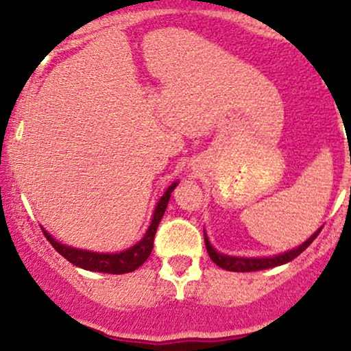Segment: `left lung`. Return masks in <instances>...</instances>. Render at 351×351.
Returning <instances> with one entry per match:
<instances>
[{
    "label": "left lung",
    "instance_id": "left-lung-1",
    "mask_svg": "<svg viewBox=\"0 0 351 351\" xmlns=\"http://www.w3.org/2000/svg\"><path fill=\"white\" fill-rule=\"evenodd\" d=\"M319 232H322V230H318L317 233L311 234L305 243L300 245L298 248L290 250V252L282 253V255L278 256H269V258H238V256L221 255V253H218L217 250L210 245L206 234H205V245H206L208 255H210L211 260H213V263H217L219 268L228 269V271H260V269L280 267V265H285L288 263V261H291L293 258L298 256L300 253L305 252L308 246L311 245V241L318 237Z\"/></svg>",
    "mask_w": 351,
    "mask_h": 351
}]
</instances>
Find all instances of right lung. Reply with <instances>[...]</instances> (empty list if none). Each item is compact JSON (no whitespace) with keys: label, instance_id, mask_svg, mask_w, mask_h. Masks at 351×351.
Segmentation results:
<instances>
[{"label":"right lung","instance_id":"add662e5","mask_svg":"<svg viewBox=\"0 0 351 351\" xmlns=\"http://www.w3.org/2000/svg\"><path fill=\"white\" fill-rule=\"evenodd\" d=\"M176 183H173L171 186L165 191V195L161 196L160 202L155 208V213H153L152 225H149L148 232L143 237V240L140 243H136L132 248H128L126 252L121 253H93L86 252V250H76L71 246L58 243L55 238H51V234H48L43 230L46 240L51 243L53 248L60 253L61 256H64L69 263L76 265V267L90 269V271H99V273H111V275H123V273L134 271L138 267L145 263L148 260V256L152 255L153 250V241H155V233L158 225H160L161 218H163L165 210L168 206V199L171 196V191L175 190Z\"/></svg>","mask_w":351,"mask_h":351}]
</instances>
